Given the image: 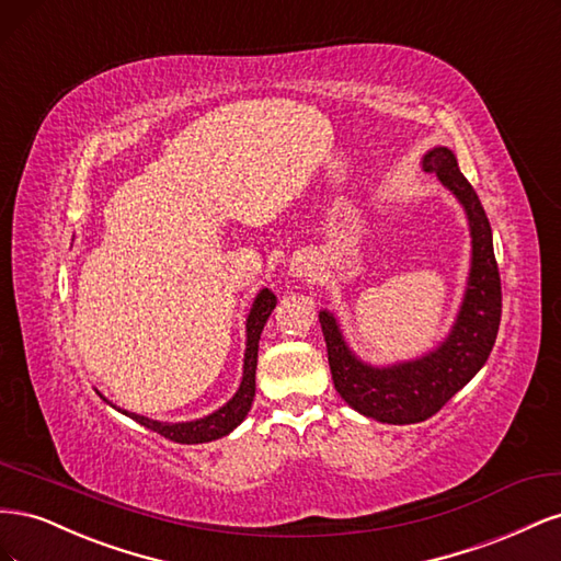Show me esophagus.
<instances>
[{
  "label": "esophagus",
  "mask_w": 561,
  "mask_h": 561,
  "mask_svg": "<svg viewBox=\"0 0 561 561\" xmlns=\"http://www.w3.org/2000/svg\"><path fill=\"white\" fill-rule=\"evenodd\" d=\"M311 268H313V266H311L307 260H297V262L290 264V271H293L295 278H307V276H311Z\"/></svg>",
  "instance_id": "1"
}]
</instances>
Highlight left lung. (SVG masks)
<instances>
[{
    "instance_id": "8db88e82",
    "label": "left lung",
    "mask_w": 561,
    "mask_h": 561,
    "mask_svg": "<svg viewBox=\"0 0 561 561\" xmlns=\"http://www.w3.org/2000/svg\"><path fill=\"white\" fill-rule=\"evenodd\" d=\"M421 165L423 171H433L461 203L470 229L468 283L449 334L414 360L377 367L351 351L334 313L328 309L318 313L336 393L355 412L393 426L426 421L443 410L484 367L501 325V276L482 203L458 171L449 147L428 149Z\"/></svg>"
}]
</instances>
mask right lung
I'll list each match as a JSON object with an SVG mask.
<instances>
[{
    "instance_id": "add662e5",
    "label": "right lung",
    "mask_w": 561,
    "mask_h": 561,
    "mask_svg": "<svg viewBox=\"0 0 561 561\" xmlns=\"http://www.w3.org/2000/svg\"><path fill=\"white\" fill-rule=\"evenodd\" d=\"M276 309V295L268 290V287H262L254 297L248 320H245V358H243V379L239 390H236L233 398L215 410L213 414L203 416V419H194V421H178V423H168V421H154L142 414L135 412H126L114 407L107 398H103L105 402H110L114 410H118L122 414L130 416L133 421H138L140 426L154 431L173 443L180 445H201V443H213V439H219L229 435L236 426H241L243 419L248 416L252 400H254V371H257V351H260V336L262 330L266 325V320L271 316V311Z\"/></svg>"
}]
</instances>
